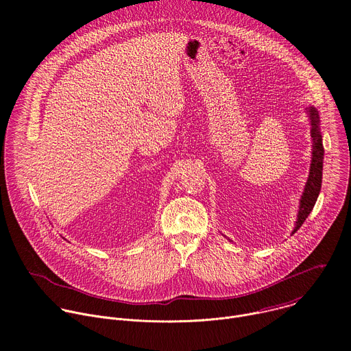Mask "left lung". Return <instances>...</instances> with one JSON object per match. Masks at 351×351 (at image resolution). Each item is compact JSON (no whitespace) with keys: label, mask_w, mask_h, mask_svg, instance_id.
Wrapping results in <instances>:
<instances>
[{"label":"left lung","mask_w":351,"mask_h":351,"mask_svg":"<svg viewBox=\"0 0 351 351\" xmlns=\"http://www.w3.org/2000/svg\"><path fill=\"white\" fill-rule=\"evenodd\" d=\"M310 121H311V137H313V158L310 167V175L303 191L302 198H300V207L298 215L295 221V226L293 233H295L302 225L304 223L306 218L313 211L318 194L321 191L322 183V162H324V145H322V136L319 132V115L314 107L307 108Z\"/></svg>","instance_id":"obj_1"}]
</instances>
